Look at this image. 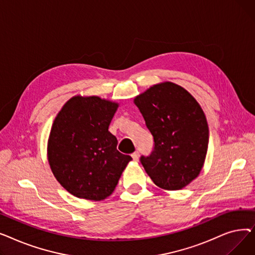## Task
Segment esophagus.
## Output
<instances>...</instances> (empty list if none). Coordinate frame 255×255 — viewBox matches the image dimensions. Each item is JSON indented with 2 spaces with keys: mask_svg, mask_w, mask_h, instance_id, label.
I'll return each instance as SVG.
<instances>
[{
  "mask_svg": "<svg viewBox=\"0 0 255 255\" xmlns=\"http://www.w3.org/2000/svg\"><path fill=\"white\" fill-rule=\"evenodd\" d=\"M132 158H133V160H134V161H138V156H139V153L137 152V151H135L134 153H132Z\"/></svg>",
  "mask_w": 255,
  "mask_h": 255,
  "instance_id": "esophagus-1",
  "label": "esophagus"
}]
</instances>
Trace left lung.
<instances>
[{"instance_id":"8db88e82","label":"left lung","mask_w":255,"mask_h":255,"mask_svg":"<svg viewBox=\"0 0 255 255\" xmlns=\"http://www.w3.org/2000/svg\"><path fill=\"white\" fill-rule=\"evenodd\" d=\"M154 138L150 155L140 156L144 170L160 188L179 190L202 169L209 127L197 101L182 87L163 83L134 99Z\"/></svg>"}]
</instances>
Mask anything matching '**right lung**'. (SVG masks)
<instances>
[{"mask_svg":"<svg viewBox=\"0 0 255 255\" xmlns=\"http://www.w3.org/2000/svg\"><path fill=\"white\" fill-rule=\"evenodd\" d=\"M118 104L99 97H73L52 124L48 162L58 182L69 193L90 200L112 194L132 158L117 150L109 131Z\"/></svg>","mask_w":255,"mask_h":255,"instance_id":"right-lung-1","label":"right lung"}]
</instances>
